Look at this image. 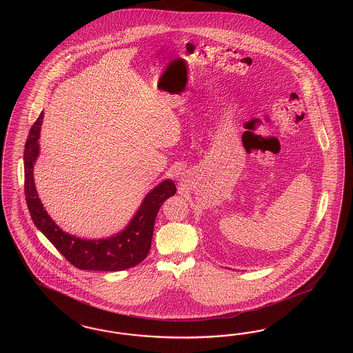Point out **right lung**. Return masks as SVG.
<instances>
[{"mask_svg": "<svg viewBox=\"0 0 353 353\" xmlns=\"http://www.w3.org/2000/svg\"><path fill=\"white\" fill-rule=\"evenodd\" d=\"M43 119L41 112L31 127L24 150V194L33 223L65 260L79 269L117 272L139 265L149 254L158 211L165 199L176 194V185L167 180L157 186L143 199L139 212L127 229L117 236L85 241L65 234L43 210L33 181V164L39 155L37 139Z\"/></svg>", "mask_w": 353, "mask_h": 353, "instance_id": "1", "label": "right lung"}]
</instances>
